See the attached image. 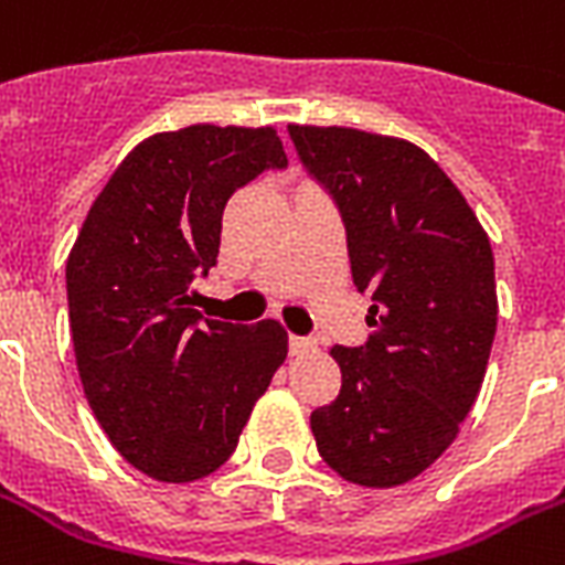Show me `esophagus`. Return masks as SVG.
Returning a JSON list of instances; mask_svg holds the SVG:
<instances>
[{
  "mask_svg": "<svg viewBox=\"0 0 565 565\" xmlns=\"http://www.w3.org/2000/svg\"><path fill=\"white\" fill-rule=\"evenodd\" d=\"M313 339H305V337H290V354L292 356H301L307 351H313Z\"/></svg>",
  "mask_w": 565,
  "mask_h": 565,
  "instance_id": "1",
  "label": "esophagus"
}]
</instances>
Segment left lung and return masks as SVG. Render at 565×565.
Instances as JSON below:
<instances>
[{"mask_svg": "<svg viewBox=\"0 0 565 565\" xmlns=\"http://www.w3.org/2000/svg\"><path fill=\"white\" fill-rule=\"evenodd\" d=\"M345 223L369 342L330 348L339 397L310 415L319 456L362 488L415 479L456 441L497 337L493 252L452 179L412 141L290 124Z\"/></svg>", "mask_w": 565, "mask_h": 565, "instance_id": "left-lung-1", "label": "left lung"}]
</instances>
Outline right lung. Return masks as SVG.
<instances>
[{"instance_id":"1","label":"right lung","mask_w":565,"mask_h":565,"mask_svg":"<svg viewBox=\"0 0 565 565\" xmlns=\"http://www.w3.org/2000/svg\"><path fill=\"white\" fill-rule=\"evenodd\" d=\"M284 168L273 127L156 132L118 164L72 246L68 324L86 401L150 479L182 484L226 465L287 360L275 319L232 324L191 307L194 278L217 264L228 196Z\"/></svg>"}]
</instances>
